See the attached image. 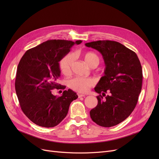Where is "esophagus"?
<instances>
[{"label": "esophagus", "mask_w": 159, "mask_h": 159, "mask_svg": "<svg viewBox=\"0 0 159 159\" xmlns=\"http://www.w3.org/2000/svg\"><path fill=\"white\" fill-rule=\"evenodd\" d=\"M78 95V98H82V97H84V98L85 97V95H84V94H80V93H79Z\"/></svg>", "instance_id": "1"}]
</instances>
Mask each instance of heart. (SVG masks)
<instances>
[{
	"label": "heart",
	"mask_w": 159,
	"mask_h": 159,
	"mask_svg": "<svg viewBox=\"0 0 159 159\" xmlns=\"http://www.w3.org/2000/svg\"><path fill=\"white\" fill-rule=\"evenodd\" d=\"M84 58L88 66L92 67L99 64V57L92 52H86L84 54ZM74 61V56L72 54H68L64 57L60 62V68L61 73L65 75H68L71 73V66ZM96 81L93 78H83V77H75L69 81V86L73 90L80 93H86L89 89L95 84Z\"/></svg>",
	"instance_id": "heart-1"
}]
</instances>
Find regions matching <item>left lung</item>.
I'll return each mask as SVG.
<instances>
[{"mask_svg": "<svg viewBox=\"0 0 159 159\" xmlns=\"http://www.w3.org/2000/svg\"><path fill=\"white\" fill-rule=\"evenodd\" d=\"M85 45L99 52L105 64L104 75L94 89L100 94L98 103L90 117L102 127L115 126L126 119L137 103L143 82L141 62L135 52L117 42L98 40Z\"/></svg>", "mask_w": 159, "mask_h": 159, "instance_id": "left-lung-1", "label": "left lung"}]
</instances>
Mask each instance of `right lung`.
<instances>
[{
  "label": "right lung",
  "instance_id": "obj_1",
  "mask_svg": "<svg viewBox=\"0 0 159 159\" xmlns=\"http://www.w3.org/2000/svg\"><path fill=\"white\" fill-rule=\"evenodd\" d=\"M81 40H48L27 50L18 65L15 89L23 113L38 126L57 125L68 112L78 95L71 89L57 97L54 89H64L57 83L60 76L59 61Z\"/></svg>",
  "mask_w": 159,
  "mask_h": 159
}]
</instances>
